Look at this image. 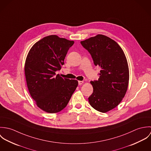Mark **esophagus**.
Here are the masks:
<instances>
[{
	"instance_id": "34e87169",
	"label": "esophagus",
	"mask_w": 151,
	"mask_h": 151,
	"mask_svg": "<svg viewBox=\"0 0 151 151\" xmlns=\"http://www.w3.org/2000/svg\"><path fill=\"white\" fill-rule=\"evenodd\" d=\"M83 83H84V81H78V85L79 86L82 85Z\"/></svg>"
}]
</instances>
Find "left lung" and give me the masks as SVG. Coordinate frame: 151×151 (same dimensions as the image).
<instances>
[{"label":"left lung","mask_w":151,"mask_h":151,"mask_svg":"<svg viewBox=\"0 0 151 151\" xmlns=\"http://www.w3.org/2000/svg\"><path fill=\"white\" fill-rule=\"evenodd\" d=\"M91 54L94 65H99V78L91 81L93 93L88 98L95 110L106 113L116 108L124 97L129 81V69L125 54L114 40L98 34L81 41Z\"/></svg>","instance_id":"1"}]
</instances>
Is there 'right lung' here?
I'll list each match as a JSON object with an SVG mask.
<instances>
[{
    "mask_svg": "<svg viewBox=\"0 0 151 151\" xmlns=\"http://www.w3.org/2000/svg\"><path fill=\"white\" fill-rule=\"evenodd\" d=\"M74 43L55 35L47 36L35 43L27 56L24 71L29 92L38 107L47 113L63 110L78 86L77 80L56 74Z\"/></svg>",
    "mask_w": 151,
    "mask_h": 151,
    "instance_id": "add662e5",
    "label": "right lung"
}]
</instances>
